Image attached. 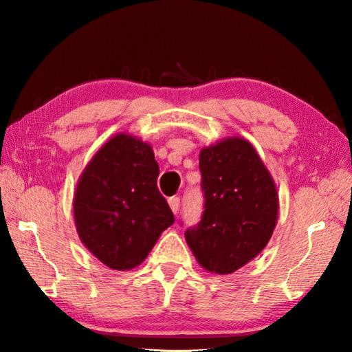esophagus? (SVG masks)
<instances>
[{"label": "esophagus", "instance_id": "esophagus-1", "mask_svg": "<svg viewBox=\"0 0 352 352\" xmlns=\"http://www.w3.org/2000/svg\"><path fill=\"white\" fill-rule=\"evenodd\" d=\"M169 206L174 214L178 212V208H180V197H170L169 199Z\"/></svg>", "mask_w": 352, "mask_h": 352}]
</instances>
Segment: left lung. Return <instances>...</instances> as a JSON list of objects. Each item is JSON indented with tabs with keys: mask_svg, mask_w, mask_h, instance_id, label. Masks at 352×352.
Listing matches in <instances>:
<instances>
[{
	"mask_svg": "<svg viewBox=\"0 0 352 352\" xmlns=\"http://www.w3.org/2000/svg\"><path fill=\"white\" fill-rule=\"evenodd\" d=\"M204 212L184 231L208 272L239 270L269 243L278 219V194L269 170L248 141L228 138L201 148Z\"/></svg>",
	"mask_w": 352,
	"mask_h": 352,
	"instance_id": "8db88e82",
	"label": "left lung"
}]
</instances>
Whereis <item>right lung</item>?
I'll use <instances>...</instances> for the list:
<instances>
[{"label": "right lung", "instance_id": "add662e5", "mask_svg": "<svg viewBox=\"0 0 352 352\" xmlns=\"http://www.w3.org/2000/svg\"><path fill=\"white\" fill-rule=\"evenodd\" d=\"M158 174L152 147L121 133L100 147L77 183V233L113 270L140 265L160 234L175 222L158 190Z\"/></svg>", "mask_w": 352, "mask_h": 352}]
</instances>
